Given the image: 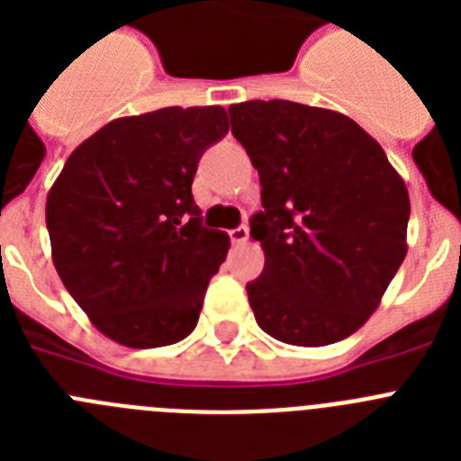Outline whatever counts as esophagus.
I'll return each mask as SVG.
<instances>
[{"label":"esophagus","instance_id":"esophagus-1","mask_svg":"<svg viewBox=\"0 0 461 461\" xmlns=\"http://www.w3.org/2000/svg\"><path fill=\"white\" fill-rule=\"evenodd\" d=\"M230 240H233V244H247L249 242V228L247 226H238L230 230Z\"/></svg>","mask_w":461,"mask_h":461}]
</instances>
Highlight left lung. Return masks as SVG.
Segmentation results:
<instances>
[{
  "label": "left lung",
  "instance_id": "8db88e82",
  "mask_svg": "<svg viewBox=\"0 0 461 461\" xmlns=\"http://www.w3.org/2000/svg\"><path fill=\"white\" fill-rule=\"evenodd\" d=\"M228 113L263 186L251 238L266 267L247 284L256 323L293 346L346 339L376 312L409 249L402 175L337 110L275 99Z\"/></svg>",
  "mask_w": 461,
  "mask_h": 461
}]
</instances>
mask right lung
Returning a JSON list of instances; mask_svg holds the SVG:
<instances>
[{
  "mask_svg": "<svg viewBox=\"0 0 461 461\" xmlns=\"http://www.w3.org/2000/svg\"><path fill=\"white\" fill-rule=\"evenodd\" d=\"M228 126L221 105H170L108 122L67 158L46 201L52 263L108 339L157 348L194 332L230 240L203 226L191 185Z\"/></svg>",
  "mask_w": 461,
  "mask_h": 461,
  "instance_id": "right-lung-1",
  "label": "right lung"
}]
</instances>
